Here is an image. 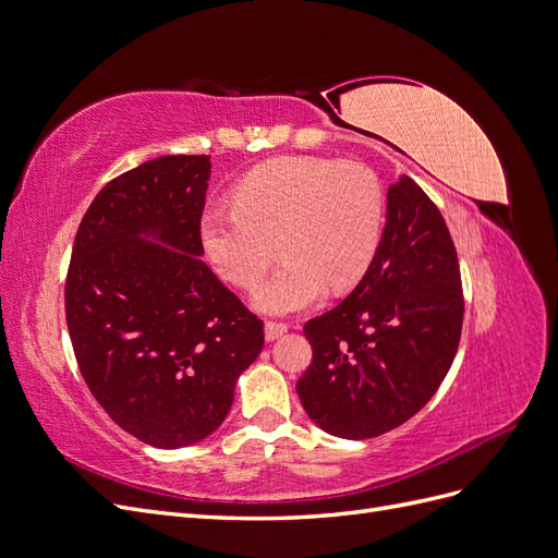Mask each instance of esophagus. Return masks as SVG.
<instances>
[{
  "label": "esophagus",
  "instance_id": "esophagus-1",
  "mask_svg": "<svg viewBox=\"0 0 558 558\" xmlns=\"http://www.w3.org/2000/svg\"><path fill=\"white\" fill-rule=\"evenodd\" d=\"M283 332H289V326H286V324H277V320H267V324H265V340L267 342L279 340Z\"/></svg>",
  "mask_w": 558,
  "mask_h": 558
}]
</instances>
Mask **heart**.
<instances>
[{"mask_svg":"<svg viewBox=\"0 0 558 558\" xmlns=\"http://www.w3.org/2000/svg\"><path fill=\"white\" fill-rule=\"evenodd\" d=\"M384 189L363 162L281 156L246 172L232 189V209L199 221L207 258L238 289L256 293L267 314H293L324 300L328 286L347 291L373 265L384 230Z\"/></svg>","mask_w":558,"mask_h":558,"instance_id":"b5f03b06","label":"heart"}]
</instances>
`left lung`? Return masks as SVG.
Wrapping results in <instances>:
<instances>
[{
	"label": "left lung",
	"mask_w": 558,
	"mask_h": 558,
	"mask_svg": "<svg viewBox=\"0 0 558 558\" xmlns=\"http://www.w3.org/2000/svg\"><path fill=\"white\" fill-rule=\"evenodd\" d=\"M373 265L335 310L305 324L312 363L298 396L330 435L367 440L435 396L463 326L461 269L445 218L410 177L388 189Z\"/></svg>",
	"instance_id": "obj_1"
}]
</instances>
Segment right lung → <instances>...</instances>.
Segmentation results:
<instances>
[{"instance_id": "right-lung-1", "label": "right lung", "mask_w": 558, "mask_h": 558, "mask_svg": "<svg viewBox=\"0 0 558 558\" xmlns=\"http://www.w3.org/2000/svg\"><path fill=\"white\" fill-rule=\"evenodd\" d=\"M209 156H162L97 193L72 248L64 314L90 393L158 449L209 437L258 359L263 320L202 260Z\"/></svg>"}]
</instances>
